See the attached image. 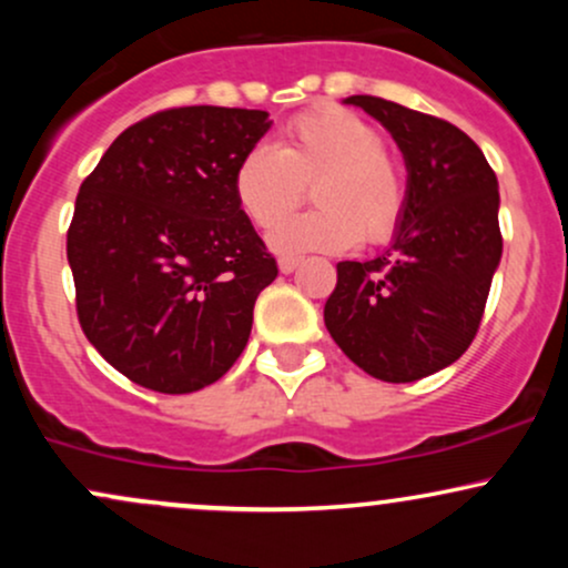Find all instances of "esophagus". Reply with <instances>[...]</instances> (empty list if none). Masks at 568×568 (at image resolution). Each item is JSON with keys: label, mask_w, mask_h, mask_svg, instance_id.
I'll return each mask as SVG.
<instances>
[{"label": "esophagus", "mask_w": 568, "mask_h": 568, "mask_svg": "<svg viewBox=\"0 0 568 568\" xmlns=\"http://www.w3.org/2000/svg\"><path fill=\"white\" fill-rule=\"evenodd\" d=\"M298 264H302V262H298V258H293V256H283V258H280V262H277L280 272H283V275H291L293 270H298Z\"/></svg>", "instance_id": "obj_1"}]
</instances>
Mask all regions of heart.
Wrapping results in <instances>:
<instances>
[{"instance_id": "b5f03b06", "label": "heart", "mask_w": 568, "mask_h": 568, "mask_svg": "<svg viewBox=\"0 0 568 568\" xmlns=\"http://www.w3.org/2000/svg\"><path fill=\"white\" fill-rule=\"evenodd\" d=\"M313 184L317 212L278 219ZM247 221L270 230L277 253H338L393 237L406 207V175L379 130L344 106H317L285 122L277 146L247 149L232 175Z\"/></svg>"}]
</instances>
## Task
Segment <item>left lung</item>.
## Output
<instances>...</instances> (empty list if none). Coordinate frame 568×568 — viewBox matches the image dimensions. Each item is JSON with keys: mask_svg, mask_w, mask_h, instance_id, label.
I'll use <instances>...</instances> for the list:
<instances>
[{"mask_svg": "<svg viewBox=\"0 0 568 568\" xmlns=\"http://www.w3.org/2000/svg\"><path fill=\"white\" fill-rule=\"evenodd\" d=\"M344 103L389 130L408 186L393 245L336 264L325 328L374 379L416 382L459 361L478 334L501 258L497 175L452 122L376 95Z\"/></svg>", "mask_w": 568, "mask_h": 568, "instance_id": "obj_1", "label": "left lung"}]
</instances>
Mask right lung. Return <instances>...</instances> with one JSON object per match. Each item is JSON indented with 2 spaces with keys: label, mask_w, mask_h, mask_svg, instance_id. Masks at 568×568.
Segmentation results:
<instances>
[{
  "label": "right lung",
  "mask_w": 568,
  "mask_h": 568,
  "mask_svg": "<svg viewBox=\"0 0 568 568\" xmlns=\"http://www.w3.org/2000/svg\"><path fill=\"white\" fill-rule=\"evenodd\" d=\"M270 125L258 109H165L116 135L82 181L67 234L77 317L130 382L197 393L243 355L277 264L232 175Z\"/></svg>",
  "instance_id": "obj_1"
}]
</instances>
